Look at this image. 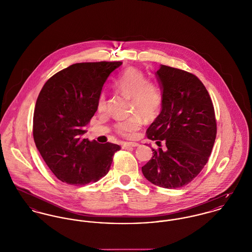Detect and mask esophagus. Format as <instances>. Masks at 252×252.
<instances>
[{"label":"esophagus","instance_id":"1","mask_svg":"<svg viewBox=\"0 0 252 252\" xmlns=\"http://www.w3.org/2000/svg\"><path fill=\"white\" fill-rule=\"evenodd\" d=\"M123 146L124 147H137V146H139V143H136V142H125V143H123Z\"/></svg>","mask_w":252,"mask_h":252}]
</instances>
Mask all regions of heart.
Here are the masks:
<instances>
[{"mask_svg":"<svg viewBox=\"0 0 252 252\" xmlns=\"http://www.w3.org/2000/svg\"><path fill=\"white\" fill-rule=\"evenodd\" d=\"M118 91L131 98L132 118L116 124V131L124 137H134L141 128L143 118L152 121L158 118L162 107V94L159 88L148 80L146 75L138 68L128 67L116 80ZM97 111L107 109V100L101 94L97 100Z\"/></svg>","mask_w":252,"mask_h":252,"instance_id":"1","label":"heart"}]
</instances>
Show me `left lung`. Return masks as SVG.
Wrapping results in <instances>:
<instances>
[{
	"instance_id": "left-lung-1",
	"label": "left lung",
	"mask_w": 252,
	"mask_h": 252,
	"mask_svg": "<svg viewBox=\"0 0 252 252\" xmlns=\"http://www.w3.org/2000/svg\"><path fill=\"white\" fill-rule=\"evenodd\" d=\"M162 88V108L147 129V137L166 145L152 149L141 168L153 185L180 188L192 182L208 161L217 122L210 95L201 80L184 69L161 65L157 71Z\"/></svg>"
}]
</instances>
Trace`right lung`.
Returning a JSON list of instances; mask_svg holds the SVG:
<instances>
[{"label": "right lung", "mask_w": 252, "mask_h": 252, "mask_svg": "<svg viewBox=\"0 0 252 252\" xmlns=\"http://www.w3.org/2000/svg\"><path fill=\"white\" fill-rule=\"evenodd\" d=\"M122 62L76 63L43 86L35 104L33 138L43 159L67 185L95 183L110 170L121 147L83 138L85 126L97 110L102 87Z\"/></svg>", "instance_id": "right-lung-1"}]
</instances>
